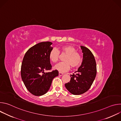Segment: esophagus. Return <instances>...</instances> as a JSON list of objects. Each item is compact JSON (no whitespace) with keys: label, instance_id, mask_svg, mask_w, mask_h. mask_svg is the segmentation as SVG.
<instances>
[{"label":"esophagus","instance_id":"obj_1","mask_svg":"<svg viewBox=\"0 0 121 121\" xmlns=\"http://www.w3.org/2000/svg\"><path fill=\"white\" fill-rule=\"evenodd\" d=\"M64 75V73H63L59 72V75L60 76H62V75Z\"/></svg>","mask_w":121,"mask_h":121}]
</instances>
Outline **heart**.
Segmentation results:
<instances>
[{
    "instance_id": "b5f03b06",
    "label": "heart",
    "mask_w": 121,
    "mask_h": 121,
    "mask_svg": "<svg viewBox=\"0 0 121 121\" xmlns=\"http://www.w3.org/2000/svg\"><path fill=\"white\" fill-rule=\"evenodd\" d=\"M59 52L65 53L66 56L64 59V62H60L54 66L55 69L60 72H63L69 69L71 65L72 67H75L80 64L81 61L80 55L77 52L73 46L69 45L62 46L59 51L56 48L52 49L49 54V57L51 62L56 63L58 61Z\"/></svg>"
}]
</instances>
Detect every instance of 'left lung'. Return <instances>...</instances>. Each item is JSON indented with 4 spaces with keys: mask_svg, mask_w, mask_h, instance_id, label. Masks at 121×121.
<instances>
[{
    "mask_svg": "<svg viewBox=\"0 0 121 121\" xmlns=\"http://www.w3.org/2000/svg\"><path fill=\"white\" fill-rule=\"evenodd\" d=\"M80 47L83 54L81 65L76 71L77 74L70 75V82L65 84L66 89L76 95L82 94L89 90L97 74L96 61L91 52L85 46Z\"/></svg>",
    "mask_w": 121,
    "mask_h": 121,
    "instance_id": "left-lung-1",
    "label": "left lung"
}]
</instances>
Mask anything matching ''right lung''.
Masks as SVG:
<instances>
[{
  "instance_id": "right-lung-1",
  "label": "right lung",
  "mask_w": 121,
  "mask_h": 121,
  "mask_svg": "<svg viewBox=\"0 0 121 121\" xmlns=\"http://www.w3.org/2000/svg\"><path fill=\"white\" fill-rule=\"evenodd\" d=\"M50 42L38 43L30 48L25 53L21 66L22 80L28 91L39 96L49 91L53 79L58 76L57 70L45 73L52 65L49 57L53 49Z\"/></svg>"
}]
</instances>
